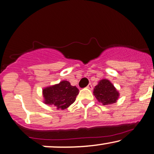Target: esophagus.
Listing matches in <instances>:
<instances>
[{
  "label": "esophagus",
  "mask_w": 154,
  "mask_h": 154,
  "mask_svg": "<svg viewBox=\"0 0 154 154\" xmlns=\"http://www.w3.org/2000/svg\"><path fill=\"white\" fill-rule=\"evenodd\" d=\"M87 88H88V89H89V90H92V89H93V86H92V85L91 84V83H90V84L88 85Z\"/></svg>",
  "instance_id": "obj_1"
}]
</instances>
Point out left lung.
Segmentation results:
<instances>
[{
    "mask_svg": "<svg viewBox=\"0 0 154 154\" xmlns=\"http://www.w3.org/2000/svg\"><path fill=\"white\" fill-rule=\"evenodd\" d=\"M93 94L97 100L104 105L116 103L119 95L112 83L107 79H103L98 82V84L93 90Z\"/></svg>",
    "mask_w": 154,
    "mask_h": 154,
    "instance_id": "obj_1",
    "label": "left lung"
}]
</instances>
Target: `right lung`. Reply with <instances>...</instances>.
Masks as SVG:
<instances>
[{"label":"right lung","mask_w":154,"mask_h":154,"mask_svg":"<svg viewBox=\"0 0 154 154\" xmlns=\"http://www.w3.org/2000/svg\"><path fill=\"white\" fill-rule=\"evenodd\" d=\"M79 93L76 87L71 85L69 81H63L43 89L44 103L54 105L57 109H64L74 103Z\"/></svg>","instance_id":"add662e5"}]
</instances>
